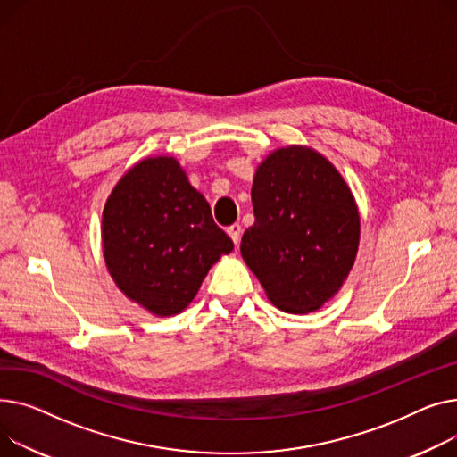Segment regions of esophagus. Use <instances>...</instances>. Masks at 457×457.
I'll return each mask as SVG.
<instances>
[{
	"label": "esophagus",
	"instance_id": "esophagus-1",
	"mask_svg": "<svg viewBox=\"0 0 457 457\" xmlns=\"http://www.w3.org/2000/svg\"><path fill=\"white\" fill-rule=\"evenodd\" d=\"M227 232H228V236L232 237L234 245H237V244H239V236H241V225L234 223V225H230V227L227 228Z\"/></svg>",
	"mask_w": 457,
	"mask_h": 457
}]
</instances>
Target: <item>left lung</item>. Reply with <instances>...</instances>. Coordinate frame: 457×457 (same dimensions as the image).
Here are the masks:
<instances>
[{"instance_id":"obj_1","label":"left lung","mask_w":457,"mask_h":457,"mask_svg":"<svg viewBox=\"0 0 457 457\" xmlns=\"http://www.w3.org/2000/svg\"><path fill=\"white\" fill-rule=\"evenodd\" d=\"M254 225L241 256L278 310L310 313L341 289L356 262L360 212L327 156L308 145L267 154L253 180Z\"/></svg>"}]
</instances>
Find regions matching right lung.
<instances>
[{
	"label": "right lung",
	"instance_id": "1",
	"mask_svg": "<svg viewBox=\"0 0 457 457\" xmlns=\"http://www.w3.org/2000/svg\"><path fill=\"white\" fill-rule=\"evenodd\" d=\"M101 244L121 293L156 317L180 313L234 249L173 156H147L118 180L103 208Z\"/></svg>",
	"mask_w": 457,
	"mask_h": 457
}]
</instances>
